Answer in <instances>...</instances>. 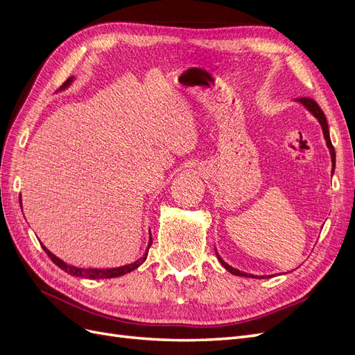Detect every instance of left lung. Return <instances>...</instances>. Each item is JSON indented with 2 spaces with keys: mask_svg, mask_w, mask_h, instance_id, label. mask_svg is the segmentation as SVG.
<instances>
[{
  "mask_svg": "<svg viewBox=\"0 0 355 355\" xmlns=\"http://www.w3.org/2000/svg\"><path fill=\"white\" fill-rule=\"evenodd\" d=\"M296 102H299L300 105H304L305 110L309 111V112L313 114V115L317 118V120H318V123H320V125H321V130H323V136H324L326 145H327V148H329L330 157H331V175H333V171H335V166H336V154H335V148H333L331 141H330L329 125H327V120H326V116H324V112L321 111V108L317 105V102H314L313 99H309V98H300V99H296ZM216 256H218V259L220 261V263H222V266L225 268V270L230 271V272L234 274V275H239V277H252V278H265V275H253V274L243 272V271H240V270H235V268H232L231 265H228L227 262H225V261L222 259V257L219 256L218 252H216ZM268 277H271V275H268Z\"/></svg>",
  "mask_w": 355,
  "mask_h": 355,
  "instance_id": "left-lung-1",
  "label": "left lung"
}]
</instances>
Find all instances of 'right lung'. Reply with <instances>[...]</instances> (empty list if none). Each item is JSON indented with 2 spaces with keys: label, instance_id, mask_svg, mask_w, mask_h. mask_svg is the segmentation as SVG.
<instances>
[{
  "label": "right lung",
  "instance_id": "right-lung-1",
  "mask_svg": "<svg viewBox=\"0 0 355 355\" xmlns=\"http://www.w3.org/2000/svg\"><path fill=\"white\" fill-rule=\"evenodd\" d=\"M72 81H73V77L68 78L65 83H63L60 90L68 89L69 85L72 84ZM20 204H22V200H20ZM20 207H22V206H20ZM151 244H153V239L149 237L148 249H149V245H151ZM41 245H42V244H41ZM42 249H44V252L49 254L50 259H51L53 262H55V263L60 268V270H63V271L71 274V275H73V277L90 278V280H99V278H115V277L124 275V274H127V272H132V271L136 270L137 266H141V265L146 261V256H148V249H146V252L144 253V256L141 257V259L135 261L133 263H128V265H124V266H118V268H106V270H99V268H87V270H85V268H78V266H72V265L65 263L62 259H59L58 256L53 254V253L47 249L46 245H42Z\"/></svg>",
  "mask_w": 355,
  "mask_h": 355
}]
</instances>
